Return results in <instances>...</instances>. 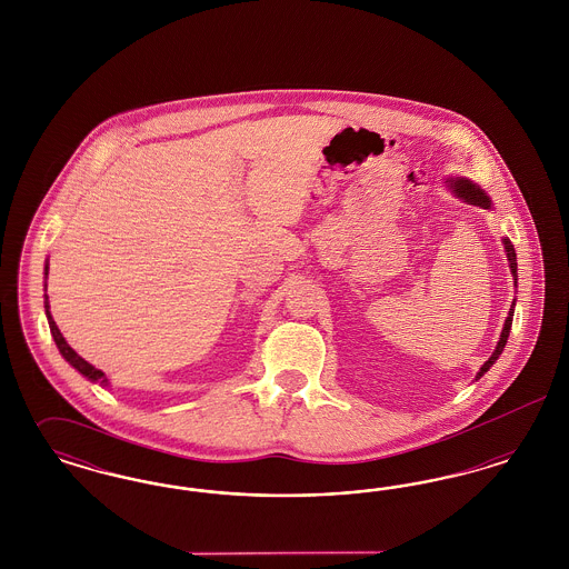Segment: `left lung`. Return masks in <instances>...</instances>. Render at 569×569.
<instances>
[{
	"label": "left lung",
	"instance_id": "8db88e82",
	"mask_svg": "<svg viewBox=\"0 0 569 569\" xmlns=\"http://www.w3.org/2000/svg\"><path fill=\"white\" fill-rule=\"evenodd\" d=\"M448 186H450V190L455 191L457 196H459L462 202H467V204H476V207H482V209H490V198H488L485 191L480 190L476 183H471L469 179H450V181H446ZM503 247H506V253H508V262H510V271H512V277H515V286H516V277H518V272H516V251L515 244L510 243V239H503ZM515 302H512V307H510V313H508V318H506V325H503V330H501V337H499V343H497V348H495V352L490 353V358H488L487 362L480 367V371H478V376L476 379L482 378L485 373H487L488 369L495 365V360L501 356L503 352V348H506V343H508V337H510V330H512V318H515Z\"/></svg>",
	"mask_w": 569,
	"mask_h": 569
}]
</instances>
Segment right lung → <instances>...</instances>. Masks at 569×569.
Segmentation results:
<instances>
[{"label": "right lung", "mask_w": 569, "mask_h": 569, "mask_svg": "<svg viewBox=\"0 0 569 569\" xmlns=\"http://www.w3.org/2000/svg\"><path fill=\"white\" fill-rule=\"evenodd\" d=\"M44 274H49V262H47V267H44ZM49 297L44 295V309H47V320H49V328H51V335H53L54 343H57V348H59V352L61 356L79 371L82 373L84 378L91 379V381H100V383H109V379L104 378V373L100 371V369H96L93 365H89L84 358H81L79 353L74 352L68 343H66V339H63V335L59 332V328L54 325L53 316H51V311H49Z\"/></svg>", "instance_id": "add662e5"}]
</instances>
